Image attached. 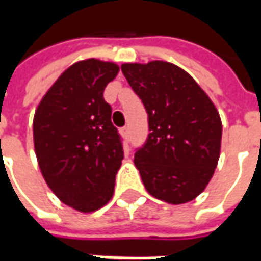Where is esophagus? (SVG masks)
<instances>
[{
    "label": "esophagus",
    "mask_w": 261,
    "mask_h": 261,
    "mask_svg": "<svg viewBox=\"0 0 261 261\" xmlns=\"http://www.w3.org/2000/svg\"><path fill=\"white\" fill-rule=\"evenodd\" d=\"M120 132H122V135L125 136V139H129V138H130V129H129L127 126H126V127H123Z\"/></svg>",
    "instance_id": "34e87169"
}]
</instances>
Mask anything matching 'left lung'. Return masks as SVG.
<instances>
[{
	"label": "left lung",
	"mask_w": 261,
	"mask_h": 261,
	"mask_svg": "<svg viewBox=\"0 0 261 261\" xmlns=\"http://www.w3.org/2000/svg\"><path fill=\"white\" fill-rule=\"evenodd\" d=\"M122 72L148 113L151 132L134 160L146 192L170 205L193 200L221 155L218 109L193 76L171 62L122 64Z\"/></svg>",
	"instance_id": "left-lung-1"
}]
</instances>
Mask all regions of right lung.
Instances as JSON below:
<instances>
[{"label": "right lung", "instance_id": "right-lung-1", "mask_svg": "<svg viewBox=\"0 0 261 261\" xmlns=\"http://www.w3.org/2000/svg\"><path fill=\"white\" fill-rule=\"evenodd\" d=\"M119 65L88 58L66 68L42 97L33 117L37 164L66 206L90 214L109 203L123 148L103 98Z\"/></svg>", "mask_w": 261, "mask_h": 261}]
</instances>
